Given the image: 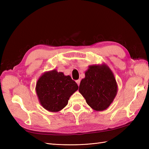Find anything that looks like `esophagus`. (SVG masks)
<instances>
[{
  "label": "esophagus",
  "mask_w": 149,
  "mask_h": 149,
  "mask_svg": "<svg viewBox=\"0 0 149 149\" xmlns=\"http://www.w3.org/2000/svg\"><path fill=\"white\" fill-rule=\"evenodd\" d=\"M76 83L78 84V86H79V84H80V80H79V79L76 80Z\"/></svg>",
  "instance_id": "1"
}]
</instances>
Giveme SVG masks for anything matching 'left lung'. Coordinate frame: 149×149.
<instances>
[{
	"instance_id": "1",
	"label": "left lung",
	"mask_w": 149,
	"mask_h": 149,
	"mask_svg": "<svg viewBox=\"0 0 149 149\" xmlns=\"http://www.w3.org/2000/svg\"><path fill=\"white\" fill-rule=\"evenodd\" d=\"M79 92L94 110L106 109L118 92L113 73L105 64L89 66L85 72V78L81 81Z\"/></svg>"
}]
</instances>
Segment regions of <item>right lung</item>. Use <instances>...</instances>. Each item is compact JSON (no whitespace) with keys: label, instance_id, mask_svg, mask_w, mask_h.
<instances>
[{"label":"right lung","instance_id":"1","mask_svg":"<svg viewBox=\"0 0 149 149\" xmlns=\"http://www.w3.org/2000/svg\"><path fill=\"white\" fill-rule=\"evenodd\" d=\"M78 86L70 76L56 70L45 72L37 81L36 92L41 105L48 111L58 112L68 104Z\"/></svg>","mask_w":149,"mask_h":149}]
</instances>
